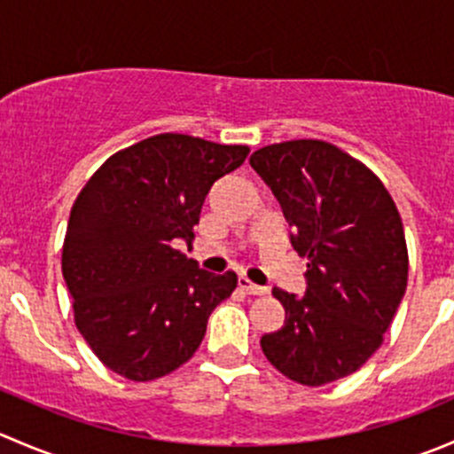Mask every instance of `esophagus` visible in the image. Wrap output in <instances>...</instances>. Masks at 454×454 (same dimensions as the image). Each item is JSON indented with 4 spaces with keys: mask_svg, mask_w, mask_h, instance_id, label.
Here are the masks:
<instances>
[{
    "mask_svg": "<svg viewBox=\"0 0 454 454\" xmlns=\"http://www.w3.org/2000/svg\"><path fill=\"white\" fill-rule=\"evenodd\" d=\"M239 287H241V290L246 292V294H254V296H263V294H268V287L256 286V283L248 281V278H246V277H241V278H239Z\"/></svg>",
    "mask_w": 454,
    "mask_h": 454,
    "instance_id": "34e87169",
    "label": "esophagus"
}]
</instances>
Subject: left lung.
Listing matches in <instances>:
<instances>
[{
    "label": "left lung",
    "mask_w": 454,
    "mask_h": 454,
    "mask_svg": "<svg viewBox=\"0 0 454 454\" xmlns=\"http://www.w3.org/2000/svg\"><path fill=\"white\" fill-rule=\"evenodd\" d=\"M250 167L281 204L292 248L308 256L305 294L272 290L286 323L261 336V349L305 387L345 378L382 345L406 292L400 213L382 182L329 142L263 146Z\"/></svg>",
    "instance_id": "8db88e82"
}]
</instances>
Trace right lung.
<instances>
[{"instance_id": "1", "label": "right lung", "mask_w": 454, "mask_h": 454, "mask_svg": "<svg viewBox=\"0 0 454 454\" xmlns=\"http://www.w3.org/2000/svg\"><path fill=\"white\" fill-rule=\"evenodd\" d=\"M248 151L160 134L112 155L76 198L63 278L81 336L114 373L146 382L182 367L237 287L235 272H206L176 244H191L210 186Z\"/></svg>"}]
</instances>
